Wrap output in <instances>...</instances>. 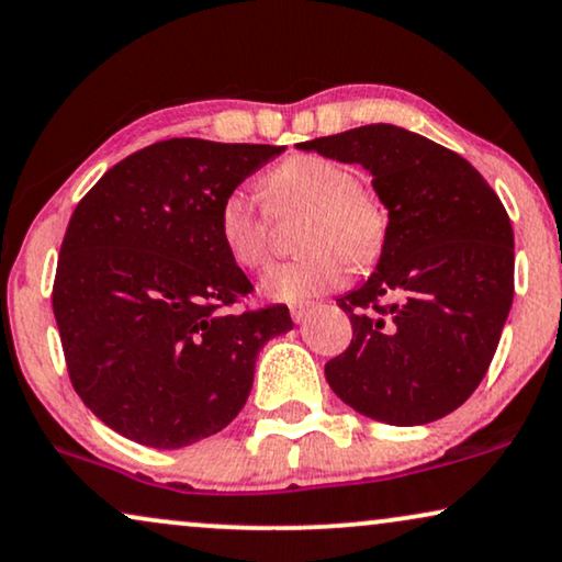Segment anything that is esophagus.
Masks as SVG:
<instances>
[{"mask_svg":"<svg viewBox=\"0 0 562 562\" xmlns=\"http://www.w3.org/2000/svg\"><path fill=\"white\" fill-rule=\"evenodd\" d=\"M311 311H313V303H308V301L290 305V316H293L295 324H303V321L311 316Z\"/></svg>","mask_w":562,"mask_h":562,"instance_id":"obj_1","label":"esophagus"}]
</instances>
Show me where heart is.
I'll list each match as a JSON object with an SVG mask.
<instances>
[{
    "label": "heart",
    "mask_w": 562,
    "mask_h": 562,
    "mask_svg": "<svg viewBox=\"0 0 562 562\" xmlns=\"http://www.w3.org/2000/svg\"><path fill=\"white\" fill-rule=\"evenodd\" d=\"M267 210L244 187L231 190L218 207V236L234 265L257 272L269 261V215L305 211L297 246L308 251L269 269L261 282L274 301L297 303L341 285L351 267H364L383 249L387 218L383 205L359 187L355 171L321 154H295L269 169L261 182Z\"/></svg>",
    "instance_id": "obj_1"
}]
</instances>
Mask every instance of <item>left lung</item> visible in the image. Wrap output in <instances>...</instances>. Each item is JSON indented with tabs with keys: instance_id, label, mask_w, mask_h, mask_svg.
Instances as JSON below:
<instances>
[{
	"instance_id": "1",
	"label": "left lung",
	"mask_w": 562,
	"mask_h": 562,
	"mask_svg": "<svg viewBox=\"0 0 562 562\" xmlns=\"http://www.w3.org/2000/svg\"><path fill=\"white\" fill-rule=\"evenodd\" d=\"M362 164L387 207L370 280L339 297L351 341L326 362L331 391L393 426L437 422L488 372L514 297V231L481 171L395 125L297 144Z\"/></svg>"
}]
</instances>
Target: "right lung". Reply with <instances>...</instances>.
Instances as JSON below:
<instances>
[{
    "mask_svg": "<svg viewBox=\"0 0 562 562\" xmlns=\"http://www.w3.org/2000/svg\"><path fill=\"white\" fill-rule=\"evenodd\" d=\"M282 146L169 138L108 169L79 200L54 280L74 391L133 442L175 450L244 408L259 349L288 305L231 311L254 285L218 236V207Z\"/></svg>",
    "mask_w": 562,
    "mask_h": 562,
    "instance_id": "obj_1",
    "label": "right lung"
}]
</instances>
